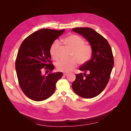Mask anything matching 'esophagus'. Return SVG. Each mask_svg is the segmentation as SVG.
<instances>
[{
  "mask_svg": "<svg viewBox=\"0 0 131 131\" xmlns=\"http://www.w3.org/2000/svg\"><path fill=\"white\" fill-rule=\"evenodd\" d=\"M68 74V73H67V72H65L63 73V75H64V76H67Z\"/></svg>",
  "mask_w": 131,
  "mask_h": 131,
  "instance_id": "34e87169",
  "label": "esophagus"
}]
</instances>
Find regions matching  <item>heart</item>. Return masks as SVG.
I'll return each mask as SVG.
<instances>
[{
  "label": "heart",
  "instance_id": "heart-1",
  "mask_svg": "<svg viewBox=\"0 0 131 131\" xmlns=\"http://www.w3.org/2000/svg\"><path fill=\"white\" fill-rule=\"evenodd\" d=\"M63 41L72 51L71 57L73 58L69 60L61 59L58 61L56 64L58 70L68 72L77 66L78 62L79 64H84L90 60L92 54V48L91 45L85 43V40L81 37L75 34L69 35L63 39ZM59 43L56 40L50 48L51 56L54 60H57L59 58Z\"/></svg>",
  "mask_w": 131,
  "mask_h": 131
}]
</instances>
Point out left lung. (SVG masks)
I'll list each match as a JSON object with an SVG mask.
<instances>
[{
	"mask_svg": "<svg viewBox=\"0 0 131 131\" xmlns=\"http://www.w3.org/2000/svg\"><path fill=\"white\" fill-rule=\"evenodd\" d=\"M72 30L84 36L92 48V57L79 68L85 73L76 74L72 89L79 96L92 98L100 94L109 82L114 66L112 50L106 39L91 28L77 27Z\"/></svg>",
	"mask_w": 131,
	"mask_h": 131,
	"instance_id": "obj_1",
	"label": "left lung"
}]
</instances>
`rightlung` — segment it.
<instances>
[{"label":"right lung","instance_id":"obj_1","mask_svg":"<svg viewBox=\"0 0 131 131\" xmlns=\"http://www.w3.org/2000/svg\"><path fill=\"white\" fill-rule=\"evenodd\" d=\"M64 29H41L29 35L19 47L15 68L19 86L27 97L35 101H42L52 96L62 72L52 73L50 48ZM50 72L42 75V70Z\"/></svg>","mask_w":131,"mask_h":131}]
</instances>
